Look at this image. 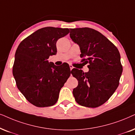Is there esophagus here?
<instances>
[{
    "instance_id": "obj_1",
    "label": "esophagus",
    "mask_w": 135,
    "mask_h": 135,
    "mask_svg": "<svg viewBox=\"0 0 135 135\" xmlns=\"http://www.w3.org/2000/svg\"><path fill=\"white\" fill-rule=\"evenodd\" d=\"M70 70L71 71V70H72L73 69V66H72V65H70Z\"/></svg>"
}]
</instances>
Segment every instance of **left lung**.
<instances>
[{
    "instance_id": "obj_1",
    "label": "left lung",
    "mask_w": 135,
    "mask_h": 135,
    "mask_svg": "<svg viewBox=\"0 0 135 135\" xmlns=\"http://www.w3.org/2000/svg\"><path fill=\"white\" fill-rule=\"evenodd\" d=\"M70 36L80 48L81 62L89 64V71L73 69L78 81L73 94L77 103L97 107L105 103L117 88L122 66L117 48L106 37L89 28L71 29Z\"/></svg>"
}]
</instances>
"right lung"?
Listing matches in <instances>:
<instances>
[{
    "label": "right lung",
    "instance_id": "1",
    "mask_svg": "<svg viewBox=\"0 0 135 135\" xmlns=\"http://www.w3.org/2000/svg\"><path fill=\"white\" fill-rule=\"evenodd\" d=\"M69 32L68 28L39 29L21 41L16 51L13 75L17 88L35 106L54 105L71 74L69 64L58 66L48 60L57 54V40Z\"/></svg>",
    "mask_w": 135,
    "mask_h": 135
}]
</instances>
